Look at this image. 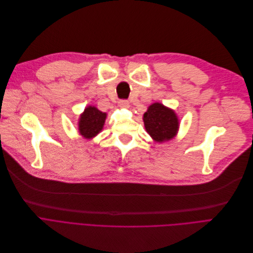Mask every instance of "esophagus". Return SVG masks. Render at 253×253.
<instances>
[{
	"instance_id": "1",
	"label": "esophagus",
	"mask_w": 253,
	"mask_h": 253,
	"mask_svg": "<svg viewBox=\"0 0 253 253\" xmlns=\"http://www.w3.org/2000/svg\"><path fill=\"white\" fill-rule=\"evenodd\" d=\"M118 105L120 108H128L129 107V103L127 101H120L118 103Z\"/></svg>"
}]
</instances>
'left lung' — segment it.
I'll list each match as a JSON object with an SVG mask.
<instances>
[{"instance_id":"left-lung-1","label":"left lung","mask_w":253,"mask_h":253,"mask_svg":"<svg viewBox=\"0 0 253 253\" xmlns=\"http://www.w3.org/2000/svg\"><path fill=\"white\" fill-rule=\"evenodd\" d=\"M144 126L147 134L156 143L173 140L179 130V118L171 108L162 103L151 104L143 115Z\"/></svg>"}]
</instances>
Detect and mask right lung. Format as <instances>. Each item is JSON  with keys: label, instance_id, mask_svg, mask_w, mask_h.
Instances as JSON below:
<instances>
[{"label": "right lung", "instance_id": "right-lung-1", "mask_svg": "<svg viewBox=\"0 0 253 253\" xmlns=\"http://www.w3.org/2000/svg\"><path fill=\"white\" fill-rule=\"evenodd\" d=\"M107 113L95 106H87L78 119V133L86 140H91L103 130Z\"/></svg>", "mask_w": 253, "mask_h": 253}]
</instances>
